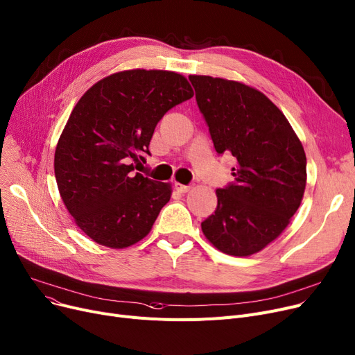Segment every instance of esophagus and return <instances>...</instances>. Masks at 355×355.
I'll return each mask as SVG.
<instances>
[{
	"label": "esophagus",
	"instance_id": "1",
	"mask_svg": "<svg viewBox=\"0 0 355 355\" xmlns=\"http://www.w3.org/2000/svg\"><path fill=\"white\" fill-rule=\"evenodd\" d=\"M175 190L178 193H189L191 190L190 185H184V184H180V182H175Z\"/></svg>",
	"mask_w": 355,
	"mask_h": 355
}]
</instances>
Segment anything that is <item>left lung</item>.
<instances>
[{
  "label": "left lung",
  "mask_w": 355,
  "mask_h": 355,
  "mask_svg": "<svg viewBox=\"0 0 355 355\" xmlns=\"http://www.w3.org/2000/svg\"><path fill=\"white\" fill-rule=\"evenodd\" d=\"M214 148L237 161L234 182L216 190L217 209L201 223L230 256L263 250L288 227L306 185V155L286 116L262 92L236 80L191 74Z\"/></svg>",
  "instance_id": "obj_1"
}]
</instances>
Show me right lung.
Instances as JSON below:
<instances>
[{"label":"right lung","instance_id":"add662e5","mask_svg":"<svg viewBox=\"0 0 355 355\" xmlns=\"http://www.w3.org/2000/svg\"><path fill=\"white\" fill-rule=\"evenodd\" d=\"M193 95L180 73L132 69L96 82L73 107L54 175L74 223L98 245L125 249L151 232L173 189L135 173L134 162L149 155L159 119Z\"/></svg>","mask_w":355,"mask_h":355}]
</instances>
